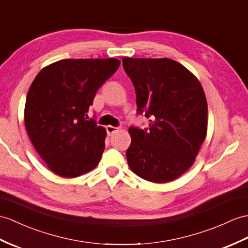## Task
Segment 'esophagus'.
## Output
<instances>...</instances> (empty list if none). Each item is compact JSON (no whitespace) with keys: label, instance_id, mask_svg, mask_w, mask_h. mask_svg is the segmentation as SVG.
Listing matches in <instances>:
<instances>
[{"label":"esophagus","instance_id":"1","mask_svg":"<svg viewBox=\"0 0 248 248\" xmlns=\"http://www.w3.org/2000/svg\"><path fill=\"white\" fill-rule=\"evenodd\" d=\"M106 130H107L108 135L112 136L114 133H116V132L118 131V128H115V126H113V125H107Z\"/></svg>","mask_w":248,"mask_h":248}]
</instances>
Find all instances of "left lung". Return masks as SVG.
Instances as JSON below:
<instances>
[{
	"instance_id": "1",
	"label": "left lung",
	"mask_w": 248,
	"mask_h": 248,
	"mask_svg": "<svg viewBox=\"0 0 248 248\" xmlns=\"http://www.w3.org/2000/svg\"><path fill=\"white\" fill-rule=\"evenodd\" d=\"M123 65L134 85L137 113L151 118L149 129L129 128V167L149 182L173 181L192 166L206 138L204 90L191 72L172 59L124 57Z\"/></svg>"
}]
</instances>
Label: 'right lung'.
<instances>
[{
	"instance_id": "add662e5",
	"label": "right lung",
	"mask_w": 248,
	"mask_h": 248,
	"mask_svg": "<svg viewBox=\"0 0 248 248\" xmlns=\"http://www.w3.org/2000/svg\"><path fill=\"white\" fill-rule=\"evenodd\" d=\"M120 61L65 59L42 68L28 90L24 123L46 166L62 177L93 170L105 151L106 129L88 120L98 89Z\"/></svg>"
}]
</instances>
